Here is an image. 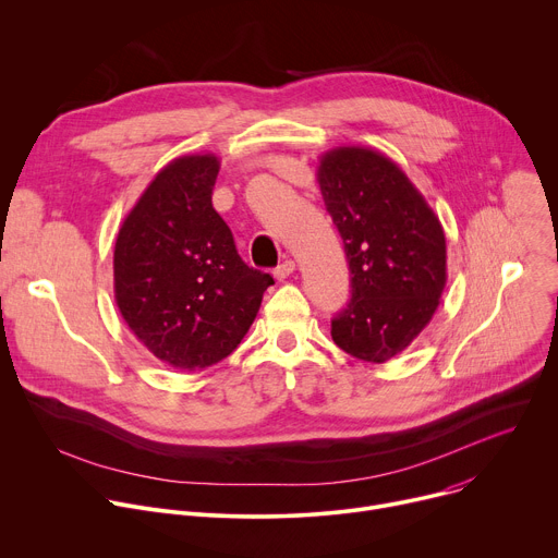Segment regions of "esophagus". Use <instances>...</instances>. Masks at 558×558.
I'll return each instance as SVG.
<instances>
[{"instance_id":"1","label":"esophagus","mask_w":558,"mask_h":558,"mask_svg":"<svg viewBox=\"0 0 558 558\" xmlns=\"http://www.w3.org/2000/svg\"><path fill=\"white\" fill-rule=\"evenodd\" d=\"M292 272H294V262H292V259H286V262H281V264L275 268V277H277L279 281L288 279Z\"/></svg>"}]
</instances>
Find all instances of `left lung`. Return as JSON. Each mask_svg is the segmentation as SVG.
Returning a JSON list of instances; mask_svg holds the SVG:
<instances>
[{
  "label": "left lung",
  "instance_id": "left-lung-1",
  "mask_svg": "<svg viewBox=\"0 0 558 558\" xmlns=\"http://www.w3.org/2000/svg\"><path fill=\"white\" fill-rule=\"evenodd\" d=\"M317 181L352 275L332 339L361 361L386 363L437 313L448 281L444 226L408 174L373 148L328 150Z\"/></svg>",
  "mask_w": 558,
  "mask_h": 558
}]
</instances>
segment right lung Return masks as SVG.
Returning a JSON list of instances; mask_svg holds the SVG:
<instances>
[{"instance_id":"right-lung-1","label":"right lung","mask_w":558,"mask_h":558,"mask_svg":"<svg viewBox=\"0 0 558 558\" xmlns=\"http://www.w3.org/2000/svg\"><path fill=\"white\" fill-rule=\"evenodd\" d=\"M219 157L183 155L157 172L114 241V301L163 363L204 369L251 330L268 272L247 268L213 208Z\"/></svg>"}]
</instances>
